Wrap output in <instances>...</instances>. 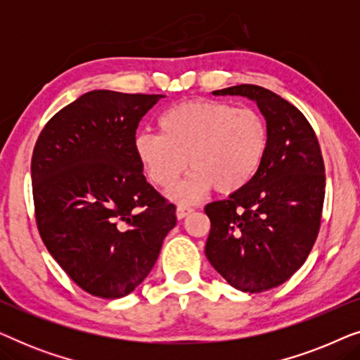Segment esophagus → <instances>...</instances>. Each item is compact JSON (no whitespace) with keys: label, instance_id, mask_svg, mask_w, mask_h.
I'll return each mask as SVG.
<instances>
[{"label":"esophagus","instance_id":"esophagus-1","mask_svg":"<svg viewBox=\"0 0 360 360\" xmlns=\"http://www.w3.org/2000/svg\"><path fill=\"white\" fill-rule=\"evenodd\" d=\"M193 213V208H188V206H176V218L179 219H184L186 216Z\"/></svg>","mask_w":360,"mask_h":360}]
</instances>
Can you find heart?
I'll return each instance as SVG.
<instances>
[{"label": "heart", "instance_id": "obj_1", "mask_svg": "<svg viewBox=\"0 0 360 360\" xmlns=\"http://www.w3.org/2000/svg\"><path fill=\"white\" fill-rule=\"evenodd\" d=\"M159 134L139 132L134 150L152 184L172 191L176 203L190 205L208 191L233 195L259 174L269 149V129L252 108L224 101H185L165 110L157 120Z\"/></svg>", "mask_w": 360, "mask_h": 360}]
</instances>
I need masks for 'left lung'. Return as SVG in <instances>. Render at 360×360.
<instances>
[{"label": "left lung", "mask_w": 360, "mask_h": 360, "mask_svg": "<svg viewBox=\"0 0 360 360\" xmlns=\"http://www.w3.org/2000/svg\"><path fill=\"white\" fill-rule=\"evenodd\" d=\"M213 95L249 98L267 122L269 149L255 179L205 206L210 264L231 287L260 293L287 282L318 238L326 188L321 149L303 112L267 88L236 85Z\"/></svg>", "instance_id": "obj_1"}]
</instances>
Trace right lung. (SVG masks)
Returning <instances> with one entry per match:
<instances>
[{"label":"right lung","mask_w":360,"mask_h":360,"mask_svg":"<svg viewBox=\"0 0 360 360\" xmlns=\"http://www.w3.org/2000/svg\"><path fill=\"white\" fill-rule=\"evenodd\" d=\"M164 95L93 90L52 116L31 160L39 234L78 287L129 295L175 228V205L147 184L134 150L142 116Z\"/></svg>","instance_id":"obj_1"}]
</instances>
